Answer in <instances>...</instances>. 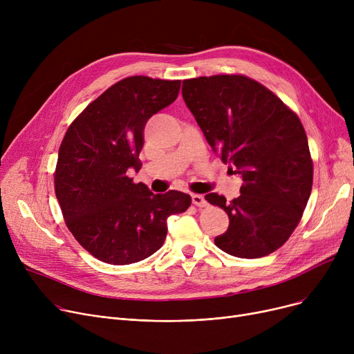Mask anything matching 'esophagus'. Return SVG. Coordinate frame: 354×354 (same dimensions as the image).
<instances>
[{
    "label": "esophagus",
    "instance_id": "obj_1",
    "mask_svg": "<svg viewBox=\"0 0 354 354\" xmlns=\"http://www.w3.org/2000/svg\"><path fill=\"white\" fill-rule=\"evenodd\" d=\"M192 203H194V205H196V207H207L205 198H203L202 195H198V194L192 195Z\"/></svg>",
    "mask_w": 354,
    "mask_h": 354
}]
</instances>
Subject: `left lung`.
<instances>
[{"label":"left lung","mask_w":354,"mask_h":354,"mask_svg":"<svg viewBox=\"0 0 354 354\" xmlns=\"http://www.w3.org/2000/svg\"><path fill=\"white\" fill-rule=\"evenodd\" d=\"M182 97L212 151L243 178L231 202L205 199L230 218L215 245L238 258L266 257L290 238L313 187L304 127L271 90L241 74L183 80Z\"/></svg>","instance_id":"obj_1"}]
</instances>
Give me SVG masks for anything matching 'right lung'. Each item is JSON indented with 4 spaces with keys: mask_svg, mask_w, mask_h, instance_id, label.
<instances>
[{
    "mask_svg": "<svg viewBox=\"0 0 354 354\" xmlns=\"http://www.w3.org/2000/svg\"><path fill=\"white\" fill-rule=\"evenodd\" d=\"M180 80L126 77L76 118L59 149L54 189L70 232L93 257L127 266L165 243L166 221L191 205L179 191L153 194L133 183L146 122L174 103Z\"/></svg>",
    "mask_w": 354,
    "mask_h": 354,
    "instance_id": "obj_1",
    "label": "right lung"
}]
</instances>
